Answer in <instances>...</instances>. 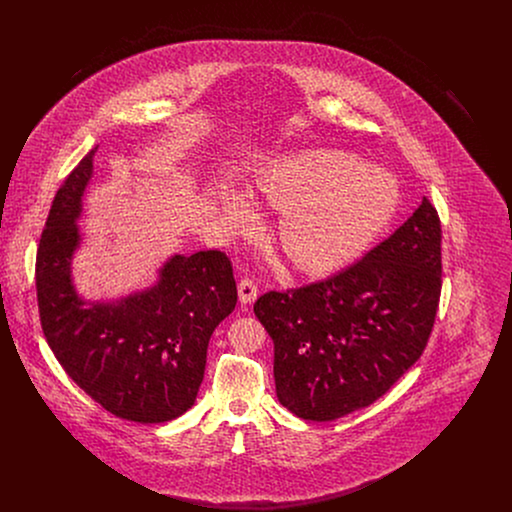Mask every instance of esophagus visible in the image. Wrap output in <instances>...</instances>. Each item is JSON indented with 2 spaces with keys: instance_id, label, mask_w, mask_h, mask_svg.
Listing matches in <instances>:
<instances>
[{
  "instance_id": "obj_1",
  "label": "esophagus",
  "mask_w": 512,
  "mask_h": 512,
  "mask_svg": "<svg viewBox=\"0 0 512 512\" xmlns=\"http://www.w3.org/2000/svg\"><path fill=\"white\" fill-rule=\"evenodd\" d=\"M257 295H259V290H257V284L253 280L245 278L238 284V299H240L242 305H251L257 299Z\"/></svg>"
}]
</instances>
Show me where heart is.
<instances>
[{"label":"heart","instance_id":"obj_1","mask_svg":"<svg viewBox=\"0 0 512 512\" xmlns=\"http://www.w3.org/2000/svg\"><path fill=\"white\" fill-rule=\"evenodd\" d=\"M251 197L280 213L274 244L292 270L326 278L359 261L390 228L401 209L399 178L334 147H307L274 157L255 172ZM220 213L230 228H245V195L220 190Z\"/></svg>","mask_w":512,"mask_h":512}]
</instances>
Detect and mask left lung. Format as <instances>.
<instances>
[{"mask_svg":"<svg viewBox=\"0 0 512 512\" xmlns=\"http://www.w3.org/2000/svg\"><path fill=\"white\" fill-rule=\"evenodd\" d=\"M441 293V224L424 197L386 242L340 274L253 307L274 343L276 397L328 422L365 409L420 359Z\"/></svg>","mask_w":512,"mask_h":512,"instance_id":"left-lung-1","label":"left lung"}]
</instances>
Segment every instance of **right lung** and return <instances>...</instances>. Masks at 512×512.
Instances as JSON below:
<instances>
[{
  "instance_id": "add662e5",
  "label": "right lung",
  "mask_w": 512,
  "mask_h": 512,
  "mask_svg": "<svg viewBox=\"0 0 512 512\" xmlns=\"http://www.w3.org/2000/svg\"><path fill=\"white\" fill-rule=\"evenodd\" d=\"M92 147L53 199L36 255V292L49 347L105 411L159 424L186 413L203 382L207 345L238 301L232 265L220 251L174 253L144 290L86 299L73 263L84 232V194L94 176Z\"/></svg>"
}]
</instances>
